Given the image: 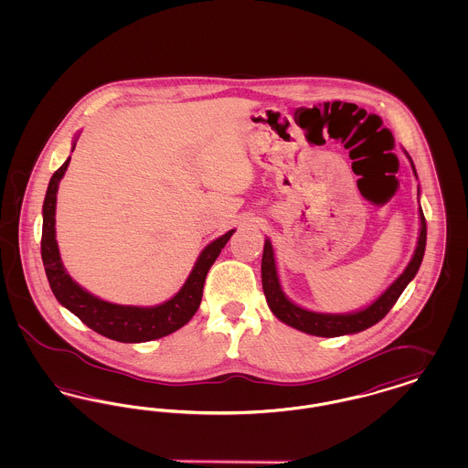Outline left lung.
Listing matches in <instances>:
<instances>
[{"label": "left lung", "instance_id": "left-lung-1", "mask_svg": "<svg viewBox=\"0 0 468 468\" xmlns=\"http://www.w3.org/2000/svg\"><path fill=\"white\" fill-rule=\"evenodd\" d=\"M412 170L416 174L414 165H412ZM420 218H421V233H420L414 258L410 260L409 267L405 268V271L401 273L400 277L388 290L384 291L370 307L355 312V314H317V312L305 311L290 302L284 296V292L281 291L273 249H271L270 240H267L265 249H263V260H261V281H263V291L267 296L268 307L282 323L290 324L300 332L315 335V336H340V335L357 334V332H363V330L374 326L388 312L393 309V305L400 298L407 284L414 279V275L421 267L424 247H426V219H424L421 208H420Z\"/></svg>", "mask_w": 468, "mask_h": 468}]
</instances>
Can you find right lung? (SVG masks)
Listing matches in <instances>:
<instances>
[{
  "label": "right lung",
  "instance_id": "obj_1",
  "mask_svg": "<svg viewBox=\"0 0 468 468\" xmlns=\"http://www.w3.org/2000/svg\"><path fill=\"white\" fill-rule=\"evenodd\" d=\"M69 159L71 157H68L67 161L54 172V176L48 182L44 201L42 260H44L45 273L54 296L61 305L67 307L68 311L73 312L86 326H90L92 332L117 342H126V344L149 342V340L177 332L178 328H182L195 315V312L198 311L201 296H203L205 277L235 229L228 231L221 239L214 240L212 244L203 249L197 265L193 268L191 275L187 277L186 284L182 286V290L163 305L142 309V307H126V305H115V303L103 302L92 296L88 291L82 290L77 282H73L59 258V249L56 242V228H54L56 195H58L59 180L67 172Z\"/></svg>",
  "mask_w": 468,
  "mask_h": 468
}]
</instances>
